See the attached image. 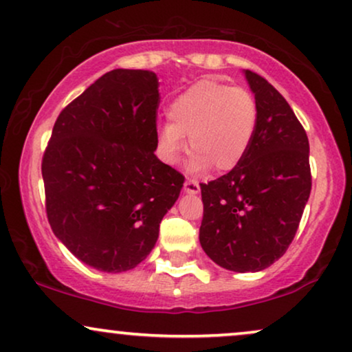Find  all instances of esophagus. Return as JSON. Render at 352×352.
I'll return each mask as SVG.
<instances>
[{"instance_id":"34e87169","label":"esophagus","mask_w":352,"mask_h":352,"mask_svg":"<svg viewBox=\"0 0 352 352\" xmlns=\"http://www.w3.org/2000/svg\"><path fill=\"white\" fill-rule=\"evenodd\" d=\"M184 190L186 191V193H191V195H195V193H198L199 191V185H198V182L197 180H185V184H184Z\"/></svg>"}]
</instances>
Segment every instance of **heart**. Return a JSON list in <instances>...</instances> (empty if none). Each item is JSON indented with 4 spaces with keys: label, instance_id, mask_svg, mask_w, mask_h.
Returning <instances> with one entry per match:
<instances>
[{
    "label": "heart",
    "instance_id": "b5f03b06",
    "mask_svg": "<svg viewBox=\"0 0 352 352\" xmlns=\"http://www.w3.org/2000/svg\"><path fill=\"white\" fill-rule=\"evenodd\" d=\"M168 120L159 133L164 161L175 162L185 151L184 136H188L191 170L206 172L211 167L226 173L237 168L250 149L258 105L245 87L201 79L170 102Z\"/></svg>",
    "mask_w": 352,
    "mask_h": 352
}]
</instances>
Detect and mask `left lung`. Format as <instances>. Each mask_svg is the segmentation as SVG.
Here are the masks:
<instances>
[{"mask_svg":"<svg viewBox=\"0 0 352 352\" xmlns=\"http://www.w3.org/2000/svg\"><path fill=\"white\" fill-rule=\"evenodd\" d=\"M258 105L253 143L240 166L201 184L199 242L230 271H260L296 237L312 190L309 138L291 105L263 76L245 71Z\"/></svg>","mask_w":352,"mask_h":352,"instance_id":"left-lung-1","label":"left lung"}]
</instances>
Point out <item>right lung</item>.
Segmentation results:
<instances>
[{
    "instance_id": "obj_1",
    "label": "right lung",
    "mask_w": 352,
    "mask_h": 352,
    "mask_svg": "<svg viewBox=\"0 0 352 352\" xmlns=\"http://www.w3.org/2000/svg\"><path fill=\"white\" fill-rule=\"evenodd\" d=\"M159 82L113 69L58 115L42 157L52 230L92 268L120 273L149 255L185 177L155 157Z\"/></svg>"
}]
</instances>
